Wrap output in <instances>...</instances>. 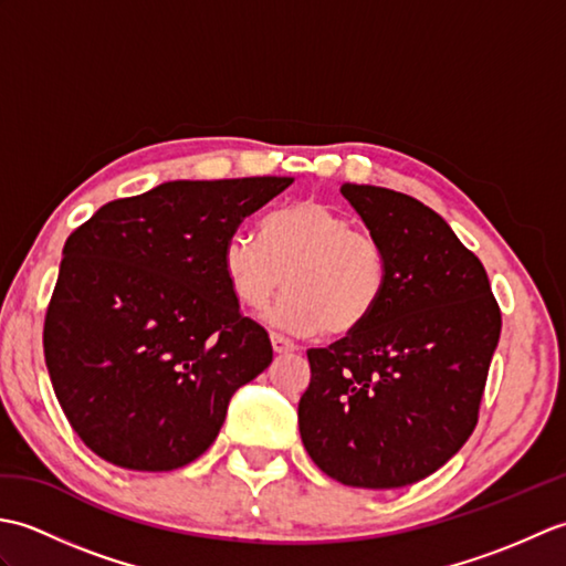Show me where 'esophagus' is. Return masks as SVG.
<instances>
[{"mask_svg":"<svg viewBox=\"0 0 566 566\" xmlns=\"http://www.w3.org/2000/svg\"><path fill=\"white\" fill-rule=\"evenodd\" d=\"M270 340H272V350H274L276 355H290V353H296V350H298V347H296L292 340H286L284 335H280V333H272Z\"/></svg>","mask_w":566,"mask_h":566,"instance_id":"34e87169","label":"esophagus"}]
</instances>
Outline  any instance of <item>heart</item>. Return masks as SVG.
<instances>
[{"mask_svg":"<svg viewBox=\"0 0 566 566\" xmlns=\"http://www.w3.org/2000/svg\"><path fill=\"white\" fill-rule=\"evenodd\" d=\"M223 274L235 298L262 308L282 290L268 318L294 333L350 335L363 328L387 282L377 240L318 199L276 209L262 223V240L233 233L221 252Z\"/></svg>","mask_w":566,"mask_h":566,"instance_id":"b5f03b06","label":"heart"}]
</instances>
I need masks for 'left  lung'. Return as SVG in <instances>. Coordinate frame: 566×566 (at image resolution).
Segmentation results:
<instances>
[{"mask_svg": "<svg viewBox=\"0 0 566 566\" xmlns=\"http://www.w3.org/2000/svg\"><path fill=\"white\" fill-rule=\"evenodd\" d=\"M340 195L381 248L387 282L363 328L306 353L298 432L335 482L399 489L472 436L501 311L484 264L426 203L350 182Z\"/></svg>", "mask_w": 566, "mask_h": 566, "instance_id": "8db88e82", "label": "left lung"}]
</instances>
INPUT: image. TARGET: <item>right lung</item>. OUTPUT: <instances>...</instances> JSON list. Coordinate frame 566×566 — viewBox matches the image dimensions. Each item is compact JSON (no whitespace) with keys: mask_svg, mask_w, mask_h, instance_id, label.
<instances>
[{"mask_svg":"<svg viewBox=\"0 0 566 566\" xmlns=\"http://www.w3.org/2000/svg\"><path fill=\"white\" fill-rule=\"evenodd\" d=\"M294 177L175 179L116 199L67 238L43 350L87 448L136 472H172L211 448L228 401L272 363L240 314L221 252Z\"/></svg>","mask_w":566,"mask_h":566,"instance_id":"obj_1","label":"right lung"}]
</instances>
